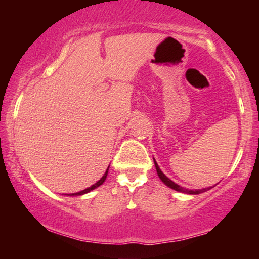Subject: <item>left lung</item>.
<instances>
[{"label": "left lung", "mask_w": 259, "mask_h": 259, "mask_svg": "<svg viewBox=\"0 0 259 259\" xmlns=\"http://www.w3.org/2000/svg\"><path fill=\"white\" fill-rule=\"evenodd\" d=\"M154 164H155V168H156V172H157V175H159L161 181L163 182L166 186L172 188V190H175V191H178V192H182V193H187V194H200V193L205 192V191H208V190H210V188H211V187H208V188H202V190H194V191L187 190V188H184L182 186H179L178 184L174 183L171 179H169L168 177H166L165 175L161 171V169L159 168V165H157L155 160H154Z\"/></svg>", "instance_id": "8db88e82"}]
</instances>
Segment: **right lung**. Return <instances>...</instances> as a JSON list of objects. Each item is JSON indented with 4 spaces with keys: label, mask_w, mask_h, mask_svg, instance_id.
<instances>
[{
    "label": "right lung",
    "mask_w": 259,
    "mask_h": 259,
    "mask_svg": "<svg viewBox=\"0 0 259 259\" xmlns=\"http://www.w3.org/2000/svg\"><path fill=\"white\" fill-rule=\"evenodd\" d=\"M109 168V166H108ZM107 174H108V169L106 170V172L104 174V176L99 179V181L96 183V184H94L93 186H90V187H88V188H85V190H83V191H81V192H77V193H73V194H69V195H83V194H85V193H89L90 191H93V190H95V188H97L98 186H100L102 185V184L105 182V179H106V177H107Z\"/></svg>",
    "instance_id": "obj_1"
}]
</instances>
